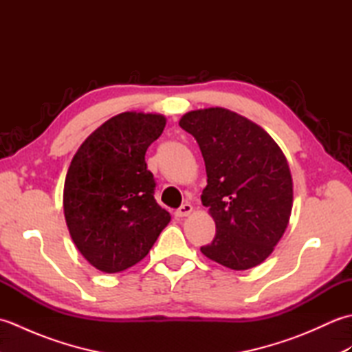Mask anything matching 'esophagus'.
I'll list each match as a JSON object with an SVG mask.
<instances>
[{"instance_id": "34e87169", "label": "esophagus", "mask_w": 352, "mask_h": 352, "mask_svg": "<svg viewBox=\"0 0 352 352\" xmlns=\"http://www.w3.org/2000/svg\"><path fill=\"white\" fill-rule=\"evenodd\" d=\"M192 212V206L189 203H184L180 208H177L175 216L177 218H184V216H188Z\"/></svg>"}]
</instances>
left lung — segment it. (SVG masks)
<instances>
[{
    "label": "left lung",
    "mask_w": 352,
    "mask_h": 352,
    "mask_svg": "<svg viewBox=\"0 0 352 352\" xmlns=\"http://www.w3.org/2000/svg\"><path fill=\"white\" fill-rule=\"evenodd\" d=\"M180 126L204 157L201 201L216 223L214 239L201 252L234 271L260 265L290 218L294 189L286 157L263 129L227 109L189 111Z\"/></svg>",
    "instance_id": "obj_1"
}]
</instances>
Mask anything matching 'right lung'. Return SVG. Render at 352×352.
<instances>
[{"instance_id":"obj_1","label":"right lung","mask_w":352,"mask_h":352,"mask_svg":"<svg viewBox=\"0 0 352 352\" xmlns=\"http://www.w3.org/2000/svg\"><path fill=\"white\" fill-rule=\"evenodd\" d=\"M162 115L125 111L89 136L74 155L63 210L74 243L102 272L136 265L170 221L154 198L145 153L160 138Z\"/></svg>"}]
</instances>
